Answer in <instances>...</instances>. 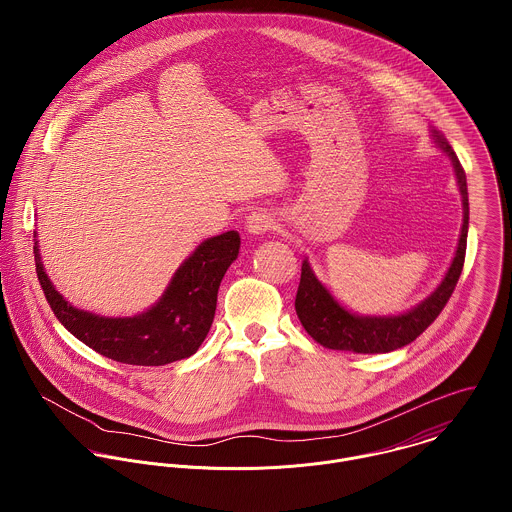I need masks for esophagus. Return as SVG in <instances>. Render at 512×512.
Listing matches in <instances>:
<instances>
[{"label":"esophagus","mask_w":512,"mask_h":512,"mask_svg":"<svg viewBox=\"0 0 512 512\" xmlns=\"http://www.w3.org/2000/svg\"><path fill=\"white\" fill-rule=\"evenodd\" d=\"M244 226L248 234L262 236L274 228V215L268 211H254L250 217H246Z\"/></svg>","instance_id":"1"}]
</instances>
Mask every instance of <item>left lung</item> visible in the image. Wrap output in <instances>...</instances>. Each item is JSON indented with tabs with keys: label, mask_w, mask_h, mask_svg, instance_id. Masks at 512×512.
I'll return each instance as SVG.
<instances>
[{
	"label": "left lung",
	"mask_w": 512,
	"mask_h": 512,
	"mask_svg": "<svg viewBox=\"0 0 512 512\" xmlns=\"http://www.w3.org/2000/svg\"><path fill=\"white\" fill-rule=\"evenodd\" d=\"M434 144L449 157L457 187L463 203V224L457 240L455 256L439 282L438 288L424 301L412 309L398 315H359L341 305L335 295L329 292L315 276L307 258L301 264V280L295 295V311L303 329L323 347L333 351H353L361 355L390 353L420 337L441 313L447 299L457 286V280L465 262L467 248V230H469V195L465 171L455 155V151L445 140V136L430 128Z\"/></svg>",
	"instance_id": "8db88e82"
}]
</instances>
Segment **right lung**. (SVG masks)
<instances>
[{
    "label": "right lung",
    "instance_id": "obj_1",
    "mask_svg": "<svg viewBox=\"0 0 512 512\" xmlns=\"http://www.w3.org/2000/svg\"><path fill=\"white\" fill-rule=\"evenodd\" d=\"M37 278L57 319L78 341L118 363L138 366L169 365L197 353L217 309V293L228 266L238 258L236 230L201 242L175 270L161 297L132 317H104L71 305L49 280L37 244Z\"/></svg>",
    "mask_w": 512,
    "mask_h": 512
}]
</instances>
